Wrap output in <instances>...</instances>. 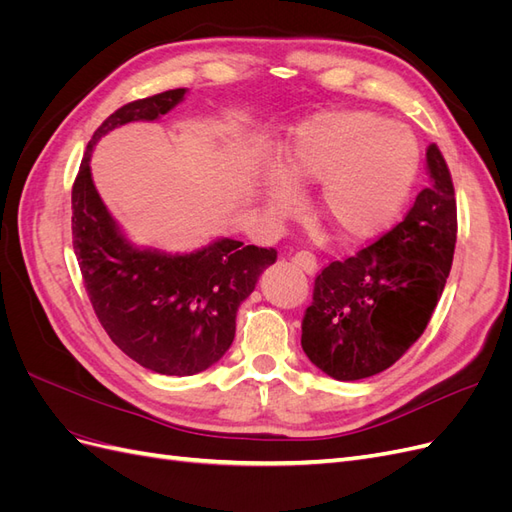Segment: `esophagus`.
<instances>
[{"label": "esophagus", "instance_id": "1", "mask_svg": "<svg viewBox=\"0 0 512 512\" xmlns=\"http://www.w3.org/2000/svg\"><path fill=\"white\" fill-rule=\"evenodd\" d=\"M292 262H294V265H297L301 271H305L307 275H314L316 269H318L316 256H314L312 252H305V250L294 254V256H292Z\"/></svg>", "mask_w": 512, "mask_h": 512}]
</instances>
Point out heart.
I'll list each match as a JSON object with an SVG mask.
<instances>
[{
    "label": "heart",
    "instance_id": "obj_1",
    "mask_svg": "<svg viewBox=\"0 0 512 512\" xmlns=\"http://www.w3.org/2000/svg\"><path fill=\"white\" fill-rule=\"evenodd\" d=\"M414 134L365 111L322 113L294 128L284 175L271 173L262 205L273 215L299 207L297 188L320 185L316 211L342 241H367L404 209L418 173Z\"/></svg>",
    "mask_w": 512,
    "mask_h": 512
}]
</instances>
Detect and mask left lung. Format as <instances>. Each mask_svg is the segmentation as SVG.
<instances>
[{
	"instance_id": "8db88e82",
	"label": "left lung",
	"mask_w": 512,
	"mask_h": 512,
	"mask_svg": "<svg viewBox=\"0 0 512 512\" xmlns=\"http://www.w3.org/2000/svg\"><path fill=\"white\" fill-rule=\"evenodd\" d=\"M431 183L393 230L314 282L301 322V346L324 374L376 376L423 335L451 273L457 205L451 173L436 145L427 147Z\"/></svg>"
}]
</instances>
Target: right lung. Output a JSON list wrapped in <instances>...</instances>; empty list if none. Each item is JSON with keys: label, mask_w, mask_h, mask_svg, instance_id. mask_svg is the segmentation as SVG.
<instances>
[{"label": "right lung", "mask_w": 512, "mask_h": 512, "mask_svg": "<svg viewBox=\"0 0 512 512\" xmlns=\"http://www.w3.org/2000/svg\"><path fill=\"white\" fill-rule=\"evenodd\" d=\"M188 89L121 106L91 136L72 188V239L96 316L121 352L162 376H194L218 363L235 339L239 305L277 260L273 247L218 237L192 252L134 245L106 209L91 153L102 136L134 121H158Z\"/></svg>", "instance_id": "obj_1"}]
</instances>
